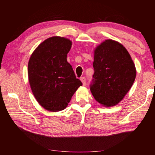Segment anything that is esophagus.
Instances as JSON below:
<instances>
[{"instance_id": "1", "label": "esophagus", "mask_w": 155, "mask_h": 155, "mask_svg": "<svg viewBox=\"0 0 155 155\" xmlns=\"http://www.w3.org/2000/svg\"><path fill=\"white\" fill-rule=\"evenodd\" d=\"M80 79L81 81V82H82L83 85H86V78L85 77H81Z\"/></svg>"}]
</instances>
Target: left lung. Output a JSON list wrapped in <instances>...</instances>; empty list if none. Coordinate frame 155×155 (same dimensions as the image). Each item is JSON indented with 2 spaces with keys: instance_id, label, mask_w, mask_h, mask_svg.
I'll use <instances>...</instances> for the list:
<instances>
[{
  "instance_id": "left-lung-1",
  "label": "left lung",
  "mask_w": 155,
  "mask_h": 155,
  "mask_svg": "<svg viewBox=\"0 0 155 155\" xmlns=\"http://www.w3.org/2000/svg\"><path fill=\"white\" fill-rule=\"evenodd\" d=\"M94 74L91 92L103 106H115L134 83V62L125 47L113 40L103 41L94 49Z\"/></svg>"
}]
</instances>
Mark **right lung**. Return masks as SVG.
Returning <instances> with one entry per match:
<instances>
[{
	"label": "right lung",
	"mask_w": 155,
	"mask_h": 155,
	"mask_svg": "<svg viewBox=\"0 0 155 155\" xmlns=\"http://www.w3.org/2000/svg\"><path fill=\"white\" fill-rule=\"evenodd\" d=\"M72 44L68 38L51 37L37 47L28 61L31 90L38 103L49 111L65 109L73 94L82 85L67 61Z\"/></svg>",
	"instance_id": "right-lung-1"
}]
</instances>
